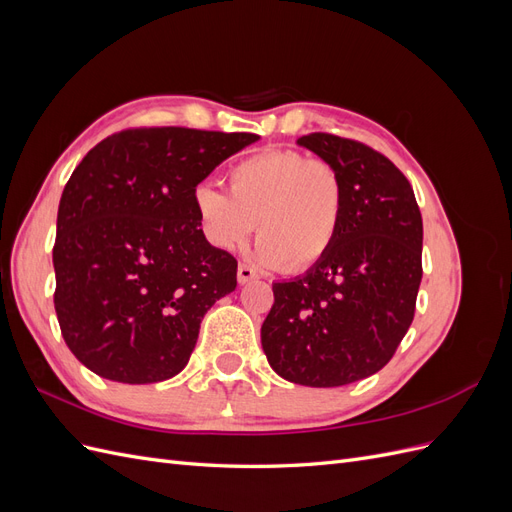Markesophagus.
I'll return each instance as SVG.
<instances>
[{
  "instance_id": "1",
  "label": "esophagus",
  "mask_w": 512,
  "mask_h": 512,
  "mask_svg": "<svg viewBox=\"0 0 512 512\" xmlns=\"http://www.w3.org/2000/svg\"><path fill=\"white\" fill-rule=\"evenodd\" d=\"M252 280H256V271L252 267H247V265H239V269H237V282L239 284H247V282H252Z\"/></svg>"
}]
</instances>
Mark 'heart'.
<instances>
[{"label": "heart", "instance_id": "obj_1", "mask_svg": "<svg viewBox=\"0 0 512 512\" xmlns=\"http://www.w3.org/2000/svg\"><path fill=\"white\" fill-rule=\"evenodd\" d=\"M228 194L198 183L192 207L205 241L237 252L258 224L254 260L277 271H307L329 254L344 213L337 170L299 151H260L228 170Z\"/></svg>", "mask_w": 512, "mask_h": 512}]
</instances>
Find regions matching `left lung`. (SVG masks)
<instances>
[{
	"mask_svg": "<svg viewBox=\"0 0 512 512\" xmlns=\"http://www.w3.org/2000/svg\"><path fill=\"white\" fill-rule=\"evenodd\" d=\"M344 185L337 239L318 265L273 284L260 342L277 376L329 389L376 374L408 333L423 277V218L382 153L333 134L297 141Z\"/></svg>",
	"mask_w": 512,
	"mask_h": 512,
	"instance_id": "left-lung-1",
	"label": "left lung"
}]
</instances>
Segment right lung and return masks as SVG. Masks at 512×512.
<instances>
[{
    "instance_id": "right-lung-1",
    "label": "right lung",
    "mask_w": 512,
    "mask_h": 512,
    "mask_svg": "<svg viewBox=\"0 0 512 512\" xmlns=\"http://www.w3.org/2000/svg\"><path fill=\"white\" fill-rule=\"evenodd\" d=\"M258 138L128 130L74 168L57 211L55 312L87 369L151 384L188 365L205 314L237 288V260L205 241L192 192Z\"/></svg>"
}]
</instances>
